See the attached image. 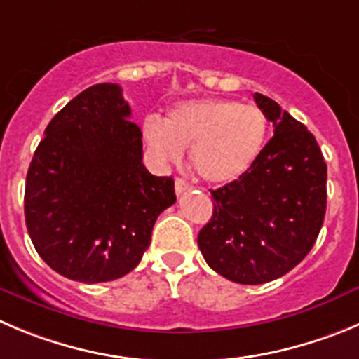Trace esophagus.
I'll return each mask as SVG.
<instances>
[{"label": "esophagus", "mask_w": 359, "mask_h": 359, "mask_svg": "<svg viewBox=\"0 0 359 359\" xmlns=\"http://www.w3.org/2000/svg\"><path fill=\"white\" fill-rule=\"evenodd\" d=\"M191 189V184L186 182L184 179H177L175 180V193L177 195H182V193H186V191Z\"/></svg>", "instance_id": "34e87169"}]
</instances>
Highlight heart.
Returning a JSON list of instances; mask_svg holds the SVG:
<instances>
[{"instance_id":"1","label":"heart","mask_w":359,"mask_h":359,"mask_svg":"<svg viewBox=\"0 0 359 359\" xmlns=\"http://www.w3.org/2000/svg\"><path fill=\"white\" fill-rule=\"evenodd\" d=\"M267 120L257 106L229 99H196L173 106L166 118L149 116L143 138L156 159L177 161L191 147V166L203 182L223 186L255 164Z\"/></svg>"}]
</instances>
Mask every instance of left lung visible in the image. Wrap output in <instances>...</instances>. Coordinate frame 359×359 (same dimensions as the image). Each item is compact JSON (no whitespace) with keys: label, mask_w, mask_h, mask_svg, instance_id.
Segmentation results:
<instances>
[{"label":"left lung","mask_w":359,"mask_h":359,"mask_svg":"<svg viewBox=\"0 0 359 359\" xmlns=\"http://www.w3.org/2000/svg\"><path fill=\"white\" fill-rule=\"evenodd\" d=\"M253 99L274 136L241 179L210 191L212 217L198 233L205 262L243 285L294 269L316 244L326 214L327 166L316 136L269 97Z\"/></svg>","instance_id":"1"}]
</instances>
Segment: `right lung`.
Returning a JSON list of instances; mask_svg holds the SVG:
<instances>
[{
    "label": "right lung",
    "mask_w": 359,
    "mask_h": 359,
    "mask_svg": "<svg viewBox=\"0 0 359 359\" xmlns=\"http://www.w3.org/2000/svg\"><path fill=\"white\" fill-rule=\"evenodd\" d=\"M122 88L93 85L46 127L26 175L25 216L36 253L81 283L122 278L177 200L172 177L143 164L142 129Z\"/></svg>",
    "instance_id": "add662e5"
}]
</instances>
